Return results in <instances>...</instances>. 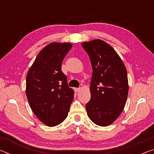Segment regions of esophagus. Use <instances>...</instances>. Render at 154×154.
Returning <instances> with one entry per match:
<instances>
[{
    "instance_id": "esophagus-1",
    "label": "esophagus",
    "mask_w": 154,
    "mask_h": 154,
    "mask_svg": "<svg viewBox=\"0 0 154 154\" xmlns=\"http://www.w3.org/2000/svg\"><path fill=\"white\" fill-rule=\"evenodd\" d=\"M74 90L75 92H78L80 90V88H74Z\"/></svg>"
}]
</instances>
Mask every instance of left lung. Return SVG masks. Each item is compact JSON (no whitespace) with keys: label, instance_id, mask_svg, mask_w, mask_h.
Instances as JSON below:
<instances>
[{"label":"left lung","instance_id":"left-lung-1","mask_svg":"<svg viewBox=\"0 0 154 154\" xmlns=\"http://www.w3.org/2000/svg\"><path fill=\"white\" fill-rule=\"evenodd\" d=\"M82 45L90 57L92 66L91 99L85 106L88 116L100 126L113 124L126 105L128 94L126 68L112 47L96 39Z\"/></svg>","mask_w":154,"mask_h":154}]
</instances>
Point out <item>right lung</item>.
Returning a JSON list of instances; mask_svg holds the SVG:
<instances>
[{
  "mask_svg": "<svg viewBox=\"0 0 154 154\" xmlns=\"http://www.w3.org/2000/svg\"><path fill=\"white\" fill-rule=\"evenodd\" d=\"M72 48L69 43H51L42 49L28 70L26 94L39 120L55 126L66 118L74 92L68 86L62 62Z\"/></svg>",
  "mask_w": 154,
  "mask_h": 154,
  "instance_id": "add662e5",
  "label": "right lung"
}]
</instances>
